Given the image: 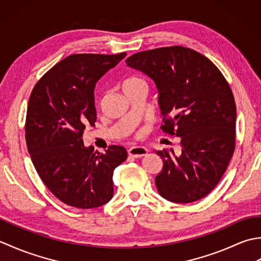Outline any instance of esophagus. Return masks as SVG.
<instances>
[{
	"mask_svg": "<svg viewBox=\"0 0 261 261\" xmlns=\"http://www.w3.org/2000/svg\"><path fill=\"white\" fill-rule=\"evenodd\" d=\"M147 152L148 150L145 147H132L127 150V154L134 158H141L143 156H146Z\"/></svg>",
	"mask_w": 261,
	"mask_h": 261,
	"instance_id": "1",
	"label": "esophagus"
}]
</instances>
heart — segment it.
<instances>
[{"mask_svg":"<svg viewBox=\"0 0 261 261\" xmlns=\"http://www.w3.org/2000/svg\"><path fill=\"white\" fill-rule=\"evenodd\" d=\"M141 85H146V82L142 79H140V77H137V76L126 77V79L122 82V88H123L124 93H127L129 91L134 90L135 87L141 86Z\"/></svg>","mask_w":261,"mask_h":261,"instance_id":"b5f03b06","label":"heart"}]
</instances>
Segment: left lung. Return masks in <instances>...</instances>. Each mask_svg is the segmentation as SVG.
I'll use <instances>...</instances> for the list:
<instances>
[{"label":"left lung","mask_w":261,"mask_h":261,"mask_svg":"<svg viewBox=\"0 0 261 261\" xmlns=\"http://www.w3.org/2000/svg\"><path fill=\"white\" fill-rule=\"evenodd\" d=\"M125 63L154 82L162 129L180 138L178 154L173 149L156 151L164 163L154 178L159 194L174 203L206 196L236 148L237 109L228 82L208 58L181 46L137 53Z\"/></svg>","instance_id":"obj_1"}]
</instances>
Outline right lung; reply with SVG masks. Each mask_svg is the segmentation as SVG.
<instances>
[{"label": "right lung", "mask_w": 261, "mask_h": 261, "mask_svg": "<svg viewBox=\"0 0 261 261\" xmlns=\"http://www.w3.org/2000/svg\"><path fill=\"white\" fill-rule=\"evenodd\" d=\"M118 55H70L49 69L33 87L28 103L25 141L32 164L59 201L94 208L113 196V171L126 159L121 146L105 152L85 147L83 134L94 126L96 82L118 65Z\"/></svg>", "instance_id": "add662e5"}]
</instances>
